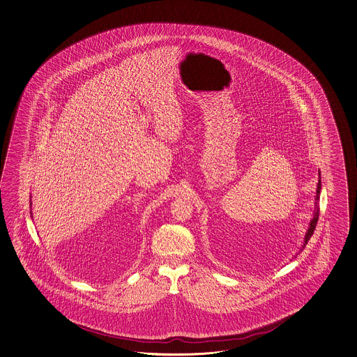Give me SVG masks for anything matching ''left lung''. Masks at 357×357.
Returning a JSON list of instances; mask_svg holds the SVG:
<instances>
[{"label":"left lung","mask_w":357,"mask_h":357,"mask_svg":"<svg viewBox=\"0 0 357 357\" xmlns=\"http://www.w3.org/2000/svg\"><path fill=\"white\" fill-rule=\"evenodd\" d=\"M320 175L321 174H320V172H319V183H317V191H316V199H314L316 201L320 200V191H321V176H320ZM316 205H317V202H316ZM319 214H320V210H319V206H316V210H314V213H313V218L311 219V223H310V228H308V231H307V234H305V243H303L301 252L305 249V243H308V240L312 237L313 231H314L316 225H317V220H319Z\"/></svg>","instance_id":"8db88e82"}]
</instances>
